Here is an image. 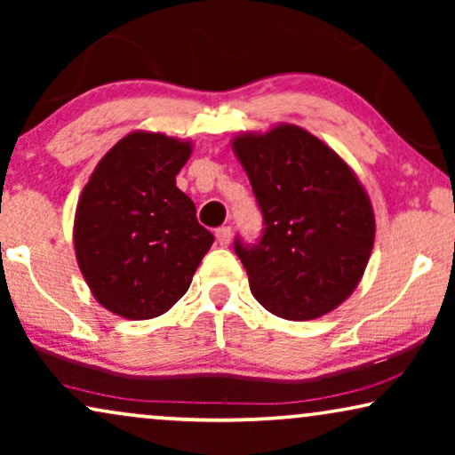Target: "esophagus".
<instances>
[{"mask_svg": "<svg viewBox=\"0 0 455 455\" xmlns=\"http://www.w3.org/2000/svg\"><path fill=\"white\" fill-rule=\"evenodd\" d=\"M215 238H217V244L220 246H228L229 240H232V228L229 226H223L215 232Z\"/></svg>", "mask_w": 455, "mask_h": 455, "instance_id": "obj_1", "label": "esophagus"}]
</instances>
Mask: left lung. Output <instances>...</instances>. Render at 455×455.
<instances>
[{
	"mask_svg": "<svg viewBox=\"0 0 455 455\" xmlns=\"http://www.w3.org/2000/svg\"><path fill=\"white\" fill-rule=\"evenodd\" d=\"M265 220L259 244L235 240L251 291L269 313L307 321L356 290L375 244V213L356 173L294 124L232 139Z\"/></svg>",
	"mask_w": 455,
	"mask_h": 455,
	"instance_id": "obj_1",
	"label": "left lung"
}]
</instances>
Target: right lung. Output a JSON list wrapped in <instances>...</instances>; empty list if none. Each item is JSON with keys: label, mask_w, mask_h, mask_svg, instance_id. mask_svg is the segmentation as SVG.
<instances>
[{"label": "right lung", "mask_w": 455, "mask_h": 455, "mask_svg": "<svg viewBox=\"0 0 455 455\" xmlns=\"http://www.w3.org/2000/svg\"><path fill=\"white\" fill-rule=\"evenodd\" d=\"M190 153V140L136 130L103 155L78 198L80 273L95 300L124 319L167 313L213 244L176 186Z\"/></svg>", "instance_id": "1"}]
</instances>
